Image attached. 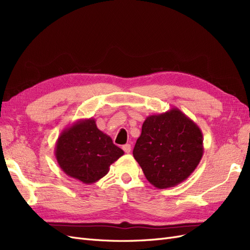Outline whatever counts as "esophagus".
<instances>
[{"instance_id":"34e87169","label":"esophagus","mask_w":250,"mask_h":250,"mask_svg":"<svg viewBox=\"0 0 250 250\" xmlns=\"http://www.w3.org/2000/svg\"><path fill=\"white\" fill-rule=\"evenodd\" d=\"M123 150H124V152H126V153H130V151H131L130 144H126V145H124Z\"/></svg>"}]
</instances>
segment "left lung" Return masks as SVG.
I'll return each mask as SVG.
<instances>
[{"instance_id": "8db88e82", "label": "left lung", "mask_w": 250, "mask_h": 250, "mask_svg": "<svg viewBox=\"0 0 250 250\" xmlns=\"http://www.w3.org/2000/svg\"><path fill=\"white\" fill-rule=\"evenodd\" d=\"M202 155L200 128L176 107L147 117L133 149V157L147 180L157 188L183 183Z\"/></svg>"}]
</instances>
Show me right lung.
<instances>
[{"mask_svg":"<svg viewBox=\"0 0 250 250\" xmlns=\"http://www.w3.org/2000/svg\"><path fill=\"white\" fill-rule=\"evenodd\" d=\"M124 151L109 135L98 129L93 118L79 120L58 137L55 157L62 170L83 184H94L104 177Z\"/></svg>","mask_w":250,"mask_h":250,"instance_id":"add662e5","label":"right lung"}]
</instances>
